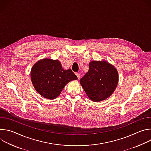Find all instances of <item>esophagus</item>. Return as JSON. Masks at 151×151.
I'll list each match as a JSON object with an SVG mask.
<instances>
[{"mask_svg": "<svg viewBox=\"0 0 151 151\" xmlns=\"http://www.w3.org/2000/svg\"><path fill=\"white\" fill-rule=\"evenodd\" d=\"M76 76L78 77V79H79L81 78V75H80V73H76Z\"/></svg>", "mask_w": 151, "mask_h": 151, "instance_id": "1", "label": "esophagus"}]
</instances>
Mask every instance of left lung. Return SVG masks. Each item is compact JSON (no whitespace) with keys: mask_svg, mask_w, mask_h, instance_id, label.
Segmentation results:
<instances>
[{"mask_svg":"<svg viewBox=\"0 0 151 151\" xmlns=\"http://www.w3.org/2000/svg\"><path fill=\"white\" fill-rule=\"evenodd\" d=\"M118 83V73L106 61H91L89 70L80 79V83L93 101H101L109 97Z\"/></svg>","mask_w":151,"mask_h":151,"instance_id":"1","label":"left lung"}]
</instances>
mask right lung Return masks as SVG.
I'll list each match as a JSON object with an SVG mask.
<instances>
[{
	"label": "right lung",
	"mask_w": 151,
	"mask_h": 151,
	"mask_svg": "<svg viewBox=\"0 0 151 151\" xmlns=\"http://www.w3.org/2000/svg\"><path fill=\"white\" fill-rule=\"evenodd\" d=\"M30 76L36 91L50 100L57 98L68 83L78 79L71 69H63L59 60L48 58L34 64Z\"/></svg>",
	"instance_id": "obj_1"
}]
</instances>
